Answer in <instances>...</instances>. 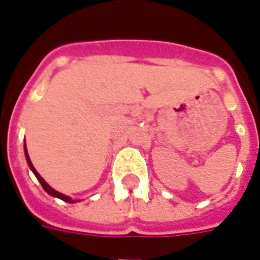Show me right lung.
Wrapping results in <instances>:
<instances>
[{
  "label": "right lung",
  "instance_id": "1",
  "mask_svg": "<svg viewBox=\"0 0 260 260\" xmlns=\"http://www.w3.org/2000/svg\"><path fill=\"white\" fill-rule=\"evenodd\" d=\"M24 156H26V160H27V165H29L30 170L33 172L34 176H36V177H37V180L40 181V184L43 185V188H44V190L47 191V192H48L51 197H56V198H59V200L65 201V202H69V204H75V202H79V201H80V200H77V201L72 200V198H70V197H68V195L62 194V192H59V191L54 190V188H52V187H51V185L48 184V183H47V181H45V180L43 179L41 176H40L39 172L36 170V168H34L33 164H31V160H30L29 153H27V148H26V143H24Z\"/></svg>",
  "mask_w": 260,
  "mask_h": 260
}]
</instances>
